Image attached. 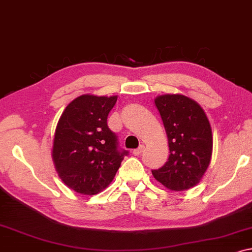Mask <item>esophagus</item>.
Returning <instances> with one entry per match:
<instances>
[{"label":"esophagus","mask_w":252,"mask_h":252,"mask_svg":"<svg viewBox=\"0 0 252 252\" xmlns=\"http://www.w3.org/2000/svg\"><path fill=\"white\" fill-rule=\"evenodd\" d=\"M144 150H145L144 145H140V146H139V147H138L137 149H134L132 153H133V155L139 156V155H140V154H142V152H144Z\"/></svg>","instance_id":"34e87169"}]
</instances>
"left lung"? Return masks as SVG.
<instances>
[{"mask_svg": "<svg viewBox=\"0 0 252 252\" xmlns=\"http://www.w3.org/2000/svg\"><path fill=\"white\" fill-rule=\"evenodd\" d=\"M155 104L167 134L170 156L152 173L167 189L188 190L200 181L212 158L209 121L199 104L187 96L163 95Z\"/></svg>", "mask_w": 252, "mask_h": 252, "instance_id": "obj_1", "label": "left lung"}]
</instances>
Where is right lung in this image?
<instances>
[{
	"mask_svg": "<svg viewBox=\"0 0 252 252\" xmlns=\"http://www.w3.org/2000/svg\"><path fill=\"white\" fill-rule=\"evenodd\" d=\"M118 97L82 95L72 100L56 126L53 160L62 181L82 194L105 189L129 152L107 126Z\"/></svg>",
	"mask_w": 252,
	"mask_h": 252,
	"instance_id": "add662e5",
	"label": "right lung"
}]
</instances>
